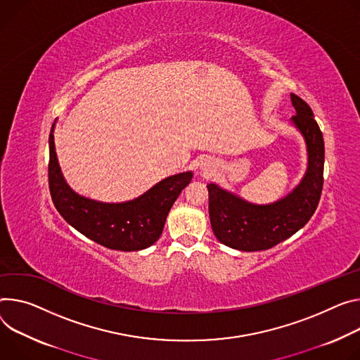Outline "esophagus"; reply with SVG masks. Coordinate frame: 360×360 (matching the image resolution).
<instances>
[{"label":"esophagus","instance_id":"34e87169","mask_svg":"<svg viewBox=\"0 0 360 360\" xmlns=\"http://www.w3.org/2000/svg\"><path fill=\"white\" fill-rule=\"evenodd\" d=\"M208 167H210V165H207V163H205V165L202 167V169H204V171H210V169H208Z\"/></svg>","mask_w":360,"mask_h":360}]
</instances>
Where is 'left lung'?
Returning <instances> with one entry per match:
<instances>
[{
	"mask_svg": "<svg viewBox=\"0 0 360 360\" xmlns=\"http://www.w3.org/2000/svg\"><path fill=\"white\" fill-rule=\"evenodd\" d=\"M290 97L296 109L290 123L306 142V172L285 197L270 204H254L214 182L208 184L212 231L226 247L240 251L269 250L302 230L319 205L324 168L323 135L310 106L296 94L291 93Z\"/></svg>",
	"mask_w": 360,
	"mask_h": 360,
	"instance_id": "left-lung-1",
	"label": "left lung"
}]
</instances>
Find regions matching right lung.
I'll return each mask as SVG.
<instances>
[{
	"label": "right lung",
	"mask_w": 360,
	"mask_h": 360,
	"mask_svg": "<svg viewBox=\"0 0 360 360\" xmlns=\"http://www.w3.org/2000/svg\"><path fill=\"white\" fill-rule=\"evenodd\" d=\"M53 123L49 148V185L60 215L91 241L110 250L138 251L155 244L167 217L182 189L191 182V171L171 175L124 202L96 201L77 193L63 176L54 145Z\"/></svg>",
	"instance_id": "obj_1"
}]
</instances>
